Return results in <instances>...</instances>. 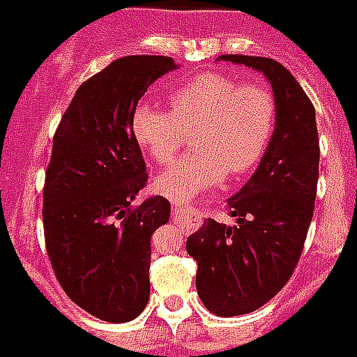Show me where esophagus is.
<instances>
[{
  "mask_svg": "<svg viewBox=\"0 0 357 357\" xmlns=\"http://www.w3.org/2000/svg\"><path fill=\"white\" fill-rule=\"evenodd\" d=\"M173 221L186 232L194 231L198 227V213L194 207L173 204Z\"/></svg>",
  "mask_w": 357,
  "mask_h": 357,
  "instance_id": "obj_1",
  "label": "esophagus"
}]
</instances>
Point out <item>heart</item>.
Returning <instances> with one entry per match:
<instances>
[{
  "label": "heart",
  "instance_id": "obj_1",
  "mask_svg": "<svg viewBox=\"0 0 357 357\" xmlns=\"http://www.w3.org/2000/svg\"><path fill=\"white\" fill-rule=\"evenodd\" d=\"M171 113L138 103L130 117L134 140L159 165L171 163L190 134L194 151L155 178V190L186 199L225 174H242L261 159L271 140L277 102L264 84H242L221 73H204L176 88Z\"/></svg>",
  "mask_w": 357,
  "mask_h": 357
}]
</instances>
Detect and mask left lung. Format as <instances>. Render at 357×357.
<instances>
[{"label": "left lung", "instance_id": "obj_1", "mask_svg": "<svg viewBox=\"0 0 357 357\" xmlns=\"http://www.w3.org/2000/svg\"><path fill=\"white\" fill-rule=\"evenodd\" d=\"M264 73L271 82L277 121L264 159L229 199L236 223L206 219L188 236L196 288L209 312L244 315L267 304L292 277L312 223L319 178L315 109L284 65L269 57L221 55Z\"/></svg>", "mask_w": 357, "mask_h": 357}]
</instances>
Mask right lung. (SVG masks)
<instances>
[{
  "instance_id": "right-lung-1",
  "label": "right lung",
  "mask_w": 357,
  "mask_h": 357,
  "mask_svg": "<svg viewBox=\"0 0 357 357\" xmlns=\"http://www.w3.org/2000/svg\"><path fill=\"white\" fill-rule=\"evenodd\" d=\"M176 65L128 55L80 84L53 136L44 183V236L53 273L70 300L107 323L138 317L150 298V240L171 204L151 196L130 117L148 86Z\"/></svg>"
}]
</instances>
